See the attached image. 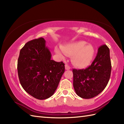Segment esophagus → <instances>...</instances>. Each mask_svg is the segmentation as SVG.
Returning <instances> with one entry per match:
<instances>
[{"label":"esophagus","mask_w":124,"mask_h":124,"mask_svg":"<svg viewBox=\"0 0 124 124\" xmlns=\"http://www.w3.org/2000/svg\"><path fill=\"white\" fill-rule=\"evenodd\" d=\"M65 70H67L70 69V67L68 64L65 65Z\"/></svg>","instance_id":"obj_1"}]
</instances>
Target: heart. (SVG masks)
<instances>
[{"label": "heart", "instance_id": "obj_1", "mask_svg": "<svg viewBox=\"0 0 124 124\" xmlns=\"http://www.w3.org/2000/svg\"><path fill=\"white\" fill-rule=\"evenodd\" d=\"M87 43L84 40L73 42L61 47L56 46L55 51L62 57L67 55H72L73 63L77 67L85 68L92 63L95 53L94 46Z\"/></svg>", "mask_w": 124, "mask_h": 124}]
</instances>
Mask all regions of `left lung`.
Returning <instances> with one entry per match:
<instances>
[{"label": "left lung", "mask_w": 124, "mask_h": 124, "mask_svg": "<svg viewBox=\"0 0 124 124\" xmlns=\"http://www.w3.org/2000/svg\"><path fill=\"white\" fill-rule=\"evenodd\" d=\"M111 71L110 50L106 45L100 46L95 59L85 69H73V85L79 96L91 99L104 90Z\"/></svg>", "instance_id": "8db88e82"}]
</instances>
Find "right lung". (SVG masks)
<instances>
[{"mask_svg":"<svg viewBox=\"0 0 124 124\" xmlns=\"http://www.w3.org/2000/svg\"><path fill=\"white\" fill-rule=\"evenodd\" d=\"M43 38L28 41L21 49L17 72L23 88L38 100L48 99L56 91L65 70L62 62L51 60Z\"/></svg>","mask_w":124,"mask_h":124,"instance_id":"1","label":"right lung"}]
</instances>
